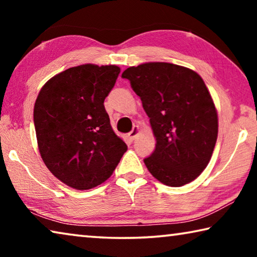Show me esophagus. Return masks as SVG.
Instances as JSON below:
<instances>
[{"instance_id": "esophagus-1", "label": "esophagus", "mask_w": 257, "mask_h": 257, "mask_svg": "<svg viewBox=\"0 0 257 257\" xmlns=\"http://www.w3.org/2000/svg\"><path fill=\"white\" fill-rule=\"evenodd\" d=\"M139 132H141V130H139L138 125H134V128H133L132 132H130V133L128 134L129 138L132 139V141H134V139H136V137L139 135Z\"/></svg>"}]
</instances>
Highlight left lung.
Returning <instances> with one entry per match:
<instances>
[{
    "label": "left lung",
    "instance_id": "left-lung-1",
    "mask_svg": "<svg viewBox=\"0 0 257 257\" xmlns=\"http://www.w3.org/2000/svg\"><path fill=\"white\" fill-rule=\"evenodd\" d=\"M122 78L142 99L156 139L144 163L162 184L180 187L207 167L217 138V112L197 72L167 62L129 67Z\"/></svg>",
    "mask_w": 257,
    "mask_h": 257
}]
</instances>
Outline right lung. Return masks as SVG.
<instances>
[{
  "label": "right lung",
  "instance_id": "1",
  "mask_svg": "<svg viewBox=\"0 0 257 257\" xmlns=\"http://www.w3.org/2000/svg\"><path fill=\"white\" fill-rule=\"evenodd\" d=\"M116 66L81 64L42 87L34 106L38 150L47 169L78 190L94 188L114 171L127 145L113 132L104 99Z\"/></svg>",
  "mask_w": 257,
  "mask_h": 257
}]
</instances>
